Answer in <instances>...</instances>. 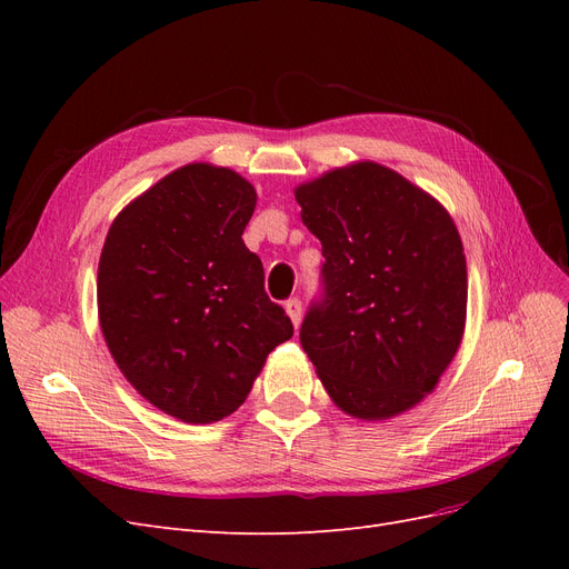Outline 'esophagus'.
Wrapping results in <instances>:
<instances>
[{"instance_id": "34e87169", "label": "esophagus", "mask_w": 569, "mask_h": 569, "mask_svg": "<svg viewBox=\"0 0 569 569\" xmlns=\"http://www.w3.org/2000/svg\"><path fill=\"white\" fill-rule=\"evenodd\" d=\"M284 311H287L291 325H295V327L301 325V313H303V311H301V301H299V299H289V301L284 303Z\"/></svg>"}]
</instances>
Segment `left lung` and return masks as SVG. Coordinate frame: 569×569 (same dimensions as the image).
<instances>
[{
  "label": "left lung",
  "instance_id": "obj_1",
  "mask_svg": "<svg viewBox=\"0 0 569 569\" xmlns=\"http://www.w3.org/2000/svg\"><path fill=\"white\" fill-rule=\"evenodd\" d=\"M295 197L325 256V299L299 332L325 391L358 420L410 410L465 332L468 263L453 218L375 161L327 170Z\"/></svg>",
  "mask_w": 569,
  "mask_h": 569
}]
</instances>
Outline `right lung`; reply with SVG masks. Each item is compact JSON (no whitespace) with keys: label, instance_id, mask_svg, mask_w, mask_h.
Returning <instances> with one entry per match:
<instances>
[{"label":"right lung","instance_id":"obj_1","mask_svg":"<svg viewBox=\"0 0 569 569\" xmlns=\"http://www.w3.org/2000/svg\"><path fill=\"white\" fill-rule=\"evenodd\" d=\"M249 180L187 163L111 222L97 272L99 327L126 380L182 422H218L244 403L268 353L295 327L244 244Z\"/></svg>","mask_w":569,"mask_h":569}]
</instances>
